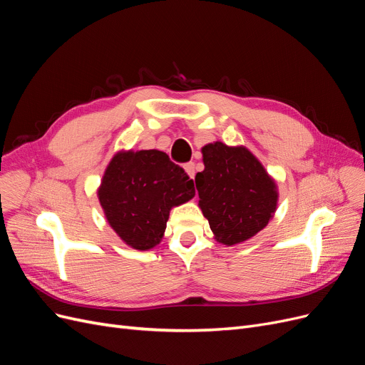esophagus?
<instances>
[{"label": "esophagus", "mask_w": 365, "mask_h": 365, "mask_svg": "<svg viewBox=\"0 0 365 365\" xmlns=\"http://www.w3.org/2000/svg\"><path fill=\"white\" fill-rule=\"evenodd\" d=\"M184 170L187 172V175L190 176V178L193 180L195 178V173H196V165H195V163H187V164H184Z\"/></svg>", "instance_id": "obj_1"}]
</instances>
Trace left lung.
I'll list each match as a JSON object with an SVG mask.
<instances>
[{"label":"left lung","instance_id":"1","mask_svg":"<svg viewBox=\"0 0 365 365\" xmlns=\"http://www.w3.org/2000/svg\"><path fill=\"white\" fill-rule=\"evenodd\" d=\"M202 157L205 169L196 173L195 182L215 239L230 247L257 235L277 208L274 180L244 146L210 143Z\"/></svg>","mask_w":365,"mask_h":365}]
</instances>
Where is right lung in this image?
Wrapping results in <instances>:
<instances>
[{
	"label": "right lung",
	"mask_w": 365,
	"mask_h": 365,
	"mask_svg": "<svg viewBox=\"0 0 365 365\" xmlns=\"http://www.w3.org/2000/svg\"><path fill=\"white\" fill-rule=\"evenodd\" d=\"M97 195L120 239L146 251L160 244L170 208L192 200L195 185L168 153L129 150L114 155Z\"/></svg>",
	"instance_id": "obj_1"
}]
</instances>
